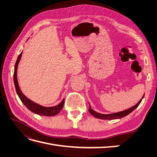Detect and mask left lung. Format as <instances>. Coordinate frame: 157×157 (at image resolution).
Masks as SVG:
<instances>
[{"mask_svg": "<svg viewBox=\"0 0 157 157\" xmlns=\"http://www.w3.org/2000/svg\"><path fill=\"white\" fill-rule=\"evenodd\" d=\"M145 95V94H144ZM144 96L142 97V98L140 99V101L137 103L136 105H135L134 106H133L132 107H130V109H127V110H124L122 111L121 112H118V113H111V114H108V115H104V114H101L97 113L95 111H94L93 109L91 108V107L90 106L89 107V112L92 115H93L94 117L100 118V119H103V120H113V119H118V118H121L122 117H124L126 116H127L128 115H129L130 113H132L133 111L136 109L138 105L140 104V103L141 102L142 99L144 98Z\"/></svg>", "mask_w": 157, "mask_h": 157, "instance_id": "8db88e82", "label": "left lung"}]
</instances>
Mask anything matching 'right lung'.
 I'll return each mask as SVG.
<instances>
[{
  "mask_svg": "<svg viewBox=\"0 0 157 157\" xmlns=\"http://www.w3.org/2000/svg\"><path fill=\"white\" fill-rule=\"evenodd\" d=\"M21 55H22V52H21V54L19 55L18 58L17 59L16 63L15 64V67H14V73H13V82H14V84H15L16 90L19 98H20L22 103L24 104L28 109H29L31 111H32L33 113H34L35 114H37V115L50 117V116H54L57 115V114H58L59 111L61 110V109L63 108L64 101H65L64 99H63L62 101L56 106L49 107H43L30 100L29 99H28L25 95L21 92L20 87H19L17 78V66H18L19 62H20V61L21 59Z\"/></svg>",
  "mask_w": 157,
  "mask_h": 157,
  "instance_id": "right-lung-1",
  "label": "right lung"
}]
</instances>
